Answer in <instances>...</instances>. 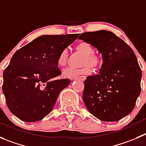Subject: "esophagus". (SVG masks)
<instances>
[{"instance_id": "34e87169", "label": "esophagus", "mask_w": 146, "mask_h": 146, "mask_svg": "<svg viewBox=\"0 0 146 146\" xmlns=\"http://www.w3.org/2000/svg\"><path fill=\"white\" fill-rule=\"evenodd\" d=\"M85 79H86L85 76H80V77H74V78H72V80H82V81H84V80H85Z\"/></svg>"}]
</instances>
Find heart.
Wrapping results in <instances>:
<instances>
[{
    "label": "heart",
    "instance_id": "obj_1",
    "mask_svg": "<svg viewBox=\"0 0 146 146\" xmlns=\"http://www.w3.org/2000/svg\"><path fill=\"white\" fill-rule=\"evenodd\" d=\"M77 48L82 52L85 57L84 59V64L88 63L89 64L93 66H97L99 64L100 59L99 57L96 54H93V47L88 42L86 41H82L77 45ZM68 57V48H65L62 50L57 59V63L59 66H64L66 64ZM92 72V69L90 65H86L84 67L76 69V68H66L64 69L62 74L64 77L66 78H74L82 74H90Z\"/></svg>",
    "mask_w": 146,
    "mask_h": 146
}]
</instances>
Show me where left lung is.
<instances>
[{
  "label": "left lung",
  "mask_w": 146,
  "mask_h": 146,
  "mask_svg": "<svg viewBox=\"0 0 146 146\" xmlns=\"http://www.w3.org/2000/svg\"><path fill=\"white\" fill-rule=\"evenodd\" d=\"M78 38L96 47L103 60L100 74L84 81V105L102 121L121 120L134 109L141 90L142 72L134 51L109 31L84 32Z\"/></svg>",
  "instance_id": "1"
}]
</instances>
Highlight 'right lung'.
I'll use <instances>...</instances> for the list:
<instances>
[{
    "mask_svg": "<svg viewBox=\"0 0 146 146\" xmlns=\"http://www.w3.org/2000/svg\"><path fill=\"white\" fill-rule=\"evenodd\" d=\"M79 34L44 35L19 48L3 72L2 90L8 109L25 122L50 113L69 79L56 80L62 72L57 59Z\"/></svg>",
    "mask_w": 146,
    "mask_h": 146,
    "instance_id": "right-lung-1",
    "label": "right lung"
}]
</instances>
